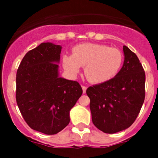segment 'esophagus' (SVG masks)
Instances as JSON below:
<instances>
[{"mask_svg":"<svg viewBox=\"0 0 158 158\" xmlns=\"http://www.w3.org/2000/svg\"><path fill=\"white\" fill-rule=\"evenodd\" d=\"M82 92H83V93H85V92H86L87 87L85 86V85H82Z\"/></svg>","mask_w":158,"mask_h":158,"instance_id":"obj_1","label":"esophagus"}]
</instances>
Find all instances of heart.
Segmentation results:
<instances>
[{
  "label": "heart",
  "mask_w": 158,
  "mask_h": 158,
  "mask_svg": "<svg viewBox=\"0 0 158 158\" xmlns=\"http://www.w3.org/2000/svg\"><path fill=\"white\" fill-rule=\"evenodd\" d=\"M72 51L73 55L63 56L64 69L75 76L81 66H85V76L92 83H103L113 79L119 73L123 63L122 51L105 44H79Z\"/></svg>",
  "instance_id": "b5f03b06"
}]
</instances>
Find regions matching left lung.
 I'll use <instances>...</instances> for the list:
<instances>
[{
    "label": "left lung",
    "mask_w": 158,
    "mask_h": 158,
    "mask_svg": "<svg viewBox=\"0 0 158 158\" xmlns=\"http://www.w3.org/2000/svg\"><path fill=\"white\" fill-rule=\"evenodd\" d=\"M125 60L117 76L89 87L92 120L102 131L114 134L129 128L141 111L145 98V73L139 59L126 46Z\"/></svg>",
    "instance_id": "8db88e82"
}]
</instances>
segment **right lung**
Wrapping results in <instances>:
<instances>
[{
	"mask_svg": "<svg viewBox=\"0 0 158 158\" xmlns=\"http://www.w3.org/2000/svg\"><path fill=\"white\" fill-rule=\"evenodd\" d=\"M62 47L43 43L27 52L16 77V101L32 129L55 135L69 123V111L82 95L76 81L59 77Z\"/></svg>",
	"mask_w": 158,
	"mask_h": 158,
	"instance_id": "add662e5",
	"label": "right lung"
}]
</instances>
